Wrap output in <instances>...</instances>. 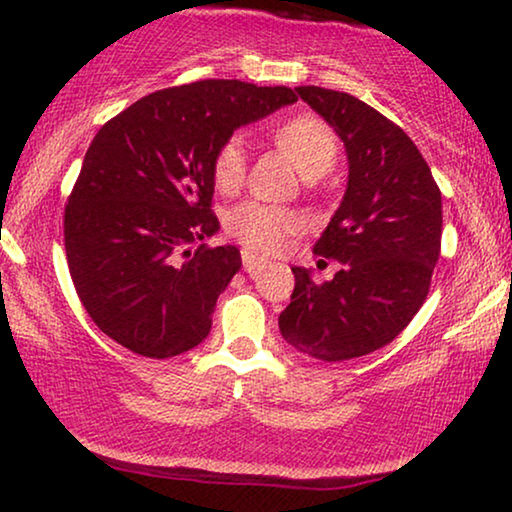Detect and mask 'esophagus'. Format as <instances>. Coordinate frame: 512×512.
Masks as SVG:
<instances>
[{"label": "esophagus", "instance_id": "1", "mask_svg": "<svg viewBox=\"0 0 512 512\" xmlns=\"http://www.w3.org/2000/svg\"><path fill=\"white\" fill-rule=\"evenodd\" d=\"M242 265H244V272H249V275H256V272H261L265 268V261H263V258H258L256 254H251V251L244 249L242 251Z\"/></svg>", "mask_w": 512, "mask_h": 512}]
</instances>
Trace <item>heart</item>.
I'll return each instance as SVG.
<instances>
[{
	"label": "heart",
	"instance_id": "obj_1",
	"mask_svg": "<svg viewBox=\"0 0 512 512\" xmlns=\"http://www.w3.org/2000/svg\"><path fill=\"white\" fill-rule=\"evenodd\" d=\"M275 139L307 179L324 177L338 160V137L324 118L314 114H296L277 125ZM214 184L223 193L242 186L247 174V142L240 132L230 135L214 153ZM300 228V216L286 207L244 200L226 216L230 237L242 242L256 254H275Z\"/></svg>",
	"mask_w": 512,
	"mask_h": 512
}]
</instances>
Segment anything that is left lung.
<instances>
[{
  "label": "left lung",
  "mask_w": 512,
  "mask_h": 512,
  "mask_svg": "<svg viewBox=\"0 0 512 512\" xmlns=\"http://www.w3.org/2000/svg\"><path fill=\"white\" fill-rule=\"evenodd\" d=\"M347 151V191L314 254L340 261L331 282L291 268L282 338L312 359L347 361L389 345L424 305L440 256L443 198L415 142L359 97L296 88Z\"/></svg>",
  "instance_id": "obj_1"
}]
</instances>
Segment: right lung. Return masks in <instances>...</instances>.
I'll use <instances>...</instances> for the list:
<instances>
[{"instance_id": "add662e5", "label": "right lung", "mask_w": 512, "mask_h": 512, "mask_svg": "<svg viewBox=\"0 0 512 512\" xmlns=\"http://www.w3.org/2000/svg\"><path fill=\"white\" fill-rule=\"evenodd\" d=\"M298 97L207 79L130 104L90 142L65 207L69 275L102 333L130 352L170 359L198 347L240 249L191 244L219 233L214 153L240 125Z\"/></svg>"}]
</instances>
